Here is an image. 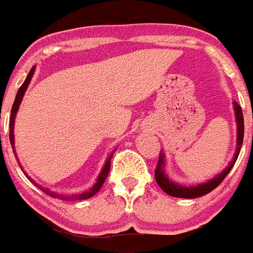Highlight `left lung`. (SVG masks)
<instances>
[{
	"instance_id": "1",
	"label": "left lung",
	"mask_w": 253,
	"mask_h": 253,
	"mask_svg": "<svg viewBox=\"0 0 253 253\" xmlns=\"http://www.w3.org/2000/svg\"><path fill=\"white\" fill-rule=\"evenodd\" d=\"M233 104H235L237 122V150L236 155H235L233 161L229 164V166H228L221 174L216 175L214 178L211 179V181H208L205 184L186 188V186H181V185L174 184L173 181H169V178L166 177V174L164 173L165 157L162 153H160V158H158V164H157V168H155L154 177L155 181H157V184L160 185V188L164 190L165 193H168L169 196H173V197L197 198L201 197V196H205V194H208L209 192H212L213 189H216L217 186L224 181V178L228 175V173L231 171V169L233 168V165L236 162L237 157H239V153H240L241 145H243V138H244V117H243V111H241V107L236 102L233 103Z\"/></svg>"
}]
</instances>
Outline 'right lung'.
Returning <instances> with one entry per match:
<instances>
[{"mask_svg":"<svg viewBox=\"0 0 253 253\" xmlns=\"http://www.w3.org/2000/svg\"><path fill=\"white\" fill-rule=\"evenodd\" d=\"M33 72H35V67L31 69V72L28 74L27 79H25L24 84H22L21 87H20V89H18V92H17V95H16V99H14V103H13V106H12V111H10V119H9V139H10V143H12L13 153H16V151H14V135H13L14 118H16V114H17V111H18V107H20V103H21V100H22V96H24V93H25V89L28 88V84L31 83V79H32V76H33ZM111 157L112 155H110V158H108L107 162H106V165H104V168H103V170L100 171V174H99L96 184L93 185L92 188L89 189L88 192H84V193H82V194H76V196H60V194H56V193H53V192H49L48 189L41 188V190H44V193L49 194L50 197L60 198V200H65V201H72V200H85V198L92 197L93 194H96L99 190H100L102 185L104 184V181H106V178H107L108 173H110V168H111ZM25 175H27V174H25ZM28 178L31 179V177H28ZM31 181H33V179H31Z\"/></svg>","mask_w":253,"mask_h":253,"instance_id":"obj_1","label":"right lung"}]
</instances>
